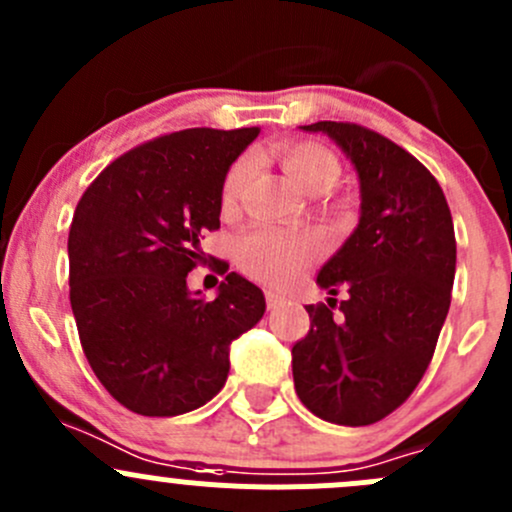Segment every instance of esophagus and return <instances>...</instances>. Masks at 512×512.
Returning a JSON list of instances; mask_svg holds the SVG:
<instances>
[{
  "label": "esophagus",
  "mask_w": 512,
  "mask_h": 512,
  "mask_svg": "<svg viewBox=\"0 0 512 512\" xmlns=\"http://www.w3.org/2000/svg\"><path fill=\"white\" fill-rule=\"evenodd\" d=\"M265 299H267V309H277L282 302H285V297H282L280 292H272V289H267Z\"/></svg>",
  "instance_id": "obj_1"
}]
</instances>
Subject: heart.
Masks as SVG:
<instances>
[{"instance_id":"1","label":"heart","mask_w":512,"mask_h":512,"mask_svg":"<svg viewBox=\"0 0 512 512\" xmlns=\"http://www.w3.org/2000/svg\"><path fill=\"white\" fill-rule=\"evenodd\" d=\"M277 158L285 170L304 190H327L339 178V158L324 143L317 141H285L277 146ZM250 158H237L227 168L220 185V208L232 215L240 205L242 188L250 178ZM322 232L314 230H282V227L262 225L245 232L237 240V265L255 280L267 285H289L297 280L314 260L324 255Z\"/></svg>"}]
</instances>
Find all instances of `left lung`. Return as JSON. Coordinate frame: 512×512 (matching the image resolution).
Listing matches in <instances>:
<instances>
[{
  "label": "left lung",
  "mask_w": 512,
  "mask_h": 512,
  "mask_svg": "<svg viewBox=\"0 0 512 512\" xmlns=\"http://www.w3.org/2000/svg\"><path fill=\"white\" fill-rule=\"evenodd\" d=\"M352 158L361 218L319 270L327 304H309V332L292 347L299 401L339 426H369L399 409L426 374L451 307L456 232L431 170L371 128L317 121ZM347 291L340 317L334 296Z\"/></svg>",
  "instance_id": "left-lung-1"
}]
</instances>
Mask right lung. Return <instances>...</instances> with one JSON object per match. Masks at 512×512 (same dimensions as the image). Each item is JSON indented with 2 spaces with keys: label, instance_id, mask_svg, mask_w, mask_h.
Masks as SVG:
<instances>
[{
  "label": "right lung",
  "instance_id": "obj_1",
  "mask_svg": "<svg viewBox=\"0 0 512 512\" xmlns=\"http://www.w3.org/2000/svg\"><path fill=\"white\" fill-rule=\"evenodd\" d=\"M260 128H185L131 148L81 195L69 230V299L103 389L141 416H178L225 386L230 344L265 314L262 289L220 282L213 302L188 272L220 227V185ZM225 260L210 270L225 275Z\"/></svg>",
  "mask_w": 512,
  "mask_h": 512
}]
</instances>
